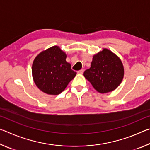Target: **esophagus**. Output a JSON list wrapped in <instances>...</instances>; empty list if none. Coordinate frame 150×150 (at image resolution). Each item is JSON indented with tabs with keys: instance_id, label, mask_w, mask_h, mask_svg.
I'll use <instances>...</instances> for the list:
<instances>
[{
	"instance_id": "esophagus-1",
	"label": "esophagus",
	"mask_w": 150,
	"mask_h": 150,
	"mask_svg": "<svg viewBox=\"0 0 150 150\" xmlns=\"http://www.w3.org/2000/svg\"><path fill=\"white\" fill-rule=\"evenodd\" d=\"M83 72H84V70H83V69H81V70H79V71H78L77 73H78V74H83Z\"/></svg>"
}]
</instances>
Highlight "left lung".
Instances as JSON below:
<instances>
[{"label": "left lung", "mask_w": 150, "mask_h": 150, "mask_svg": "<svg viewBox=\"0 0 150 150\" xmlns=\"http://www.w3.org/2000/svg\"><path fill=\"white\" fill-rule=\"evenodd\" d=\"M94 88L100 93L115 90L124 78V69L121 59L106 48L93 55L91 66L83 73Z\"/></svg>", "instance_id": "1"}]
</instances>
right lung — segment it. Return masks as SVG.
<instances>
[{
	"mask_svg": "<svg viewBox=\"0 0 150 150\" xmlns=\"http://www.w3.org/2000/svg\"><path fill=\"white\" fill-rule=\"evenodd\" d=\"M66 55L57 45L42 51L32 63V77L35 85L47 95H59L77 73L66 62Z\"/></svg>",
	"mask_w": 150,
	"mask_h": 150,
	"instance_id": "1",
	"label": "right lung"
}]
</instances>
